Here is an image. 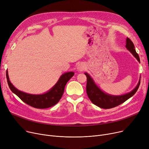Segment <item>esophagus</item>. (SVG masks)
<instances>
[{"instance_id": "obj_1", "label": "esophagus", "mask_w": 149, "mask_h": 149, "mask_svg": "<svg viewBox=\"0 0 149 149\" xmlns=\"http://www.w3.org/2000/svg\"><path fill=\"white\" fill-rule=\"evenodd\" d=\"M85 69V65L84 63H80L79 65H78L77 66V70H79V71H83V70H84Z\"/></svg>"}]
</instances>
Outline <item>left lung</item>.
Masks as SVG:
<instances>
[{
  "label": "left lung",
  "mask_w": 149,
  "mask_h": 149,
  "mask_svg": "<svg viewBox=\"0 0 149 149\" xmlns=\"http://www.w3.org/2000/svg\"><path fill=\"white\" fill-rule=\"evenodd\" d=\"M126 48L133 54L137 60L140 62L138 54L136 53L135 46L130 39L127 37ZM84 74L87 77L86 92L88 96L93 104L103 109H111L118 106L125 102L129 98L132 97L136 92L140 84V79L136 86L131 92L122 95H112L106 93L101 91L95 82L93 81L91 77L86 72ZM141 79V78H140Z\"/></svg>",
  "instance_id": "1"
}]
</instances>
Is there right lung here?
Here are the masks:
<instances>
[{
	"label": "right lung",
	"instance_id": "right-lung-1",
	"mask_svg": "<svg viewBox=\"0 0 149 149\" xmlns=\"http://www.w3.org/2000/svg\"><path fill=\"white\" fill-rule=\"evenodd\" d=\"M74 75V72H68L62 74L57 83L48 92L40 95H33L22 92L15 88L10 81L8 70L6 73L7 82L11 91L23 102L37 109H46L56 104L63 94L67 82Z\"/></svg>",
	"mask_w": 149,
	"mask_h": 149
}]
</instances>
